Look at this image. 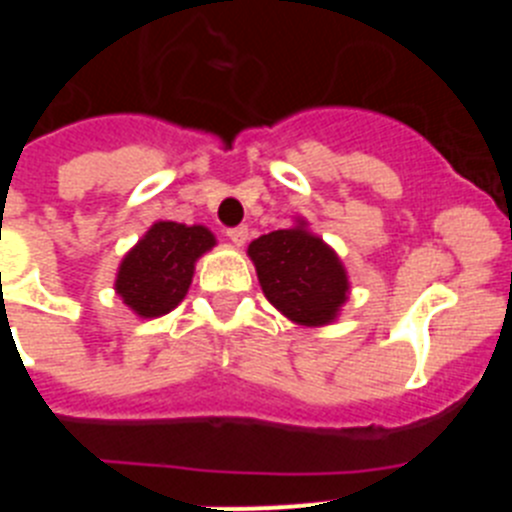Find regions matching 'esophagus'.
I'll use <instances>...</instances> for the list:
<instances>
[{
    "instance_id": "esophagus-1",
    "label": "esophagus",
    "mask_w": 512,
    "mask_h": 512,
    "mask_svg": "<svg viewBox=\"0 0 512 512\" xmlns=\"http://www.w3.org/2000/svg\"><path fill=\"white\" fill-rule=\"evenodd\" d=\"M228 238L233 246H243L248 241V228L246 225H238V228H230L228 230Z\"/></svg>"
}]
</instances>
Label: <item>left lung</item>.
<instances>
[{"label":"left lung","instance_id":"left-lung-1","mask_svg":"<svg viewBox=\"0 0 512 512\" xmlns=\"http://www.w3.org/2000/svg\"><path fill=\"white\" fill-rule=\"evenodd\" d=\"M266 300L297 325H328L348 300L341 259L323 238L297 220L295 228L274 230L248 246Z\"/></svg>","mask_w":512,"mask_h":512}]
</instances>
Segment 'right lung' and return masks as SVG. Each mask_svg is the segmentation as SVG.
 I'll use <instances>...</instances> for the list:
<instances>
[{"instance_id": "right-lung-1", "label": "right lung", "mask_w": 512, "mask_h": 512, "mask_svg": "<svg viewBox=\"0 0 512 512\" xmlns=\"http://www.w3.org/2000/svg\"><path fill=\"white\" fill-rule=\"evenodd\" d=\"M215 246L205 225L158 220L125 253L117 269L115 289L140 318H161L187 297L194 261Z\"/></svg>"}]
</instances>
